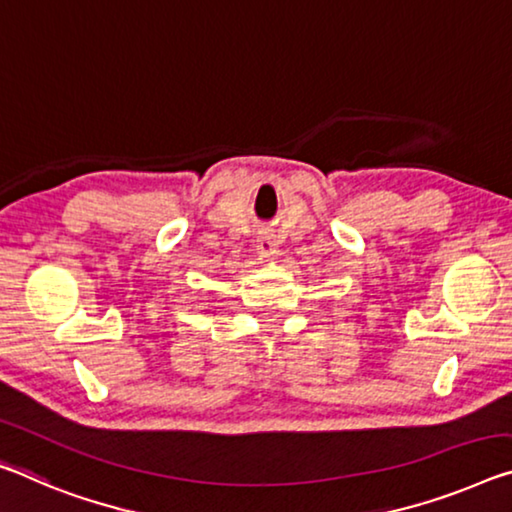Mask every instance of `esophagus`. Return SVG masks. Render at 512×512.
<instances>
[{
  "label": "esophagus",
  "mask_w": 512,
  "mask_h": 512,
  "mask_svg": "<svg viewBox=\"0 0 512 512\" xmlns=\"http://www.w3.org/2000/svg\"><path fill=\"white\" fill-rule=\"evenodd\" d=\"M257 253L262 255V257H266V259L278 257L280 248H278V241H275L273 234H269V232L259 234V237H257Z\"/></svg>",
  "instance_id": "obj_1"
}]
</instances>
